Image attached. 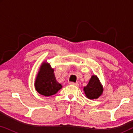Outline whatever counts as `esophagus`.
<instances>
[{"mask_svg": "<svg viewBox=\"0 0 133 133\" xmlns=\"http://www.w3.org/2000/svg\"><path fill=\"white\" fill-rule=\"evenodd\" d=\"M70 85H74V86H76V87L79 86V83H78L77 82H76V83H74V82H70Z\"/></svg>", "mask_w": 133, "mask_h": 133, "instance_id": "obj_1", "label": "esophagus"}]
</instances>
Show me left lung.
Wrapping results in <instances>:
<instances>
[{
  "label": "left lung",
  "mask_w": 133,
  "mask_h": 133,
  "mask_svg": "<svg viewBox=\"0 0 133 133\" xmlns=\"http://www.w3.org/2000/svg\"><path fill=\"white\" fill-rule=\"evenodd\" d=\"M85 94L89 99H97L103 94V87L96 75H92L86 87H83Z\"/></svg>",
  "instance_id": "8db88e82"
}]
</instances>
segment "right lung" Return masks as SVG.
<instances>
[{
	"instance_id": "1",
	"label": "right lung",
	"mask_w": 133,
	"mask_h": 133,
	"mask_svg": "<svg viewBox=\"0 0 133 133\" xmlns=\"http://www.w3.org/2000/svg\"><path fill=\"white\" fill-rule=\"evenodd\" d=\"M54 68L50 63L45 61L42 63L36 76L34 87L37 91L41 95L51 96L57 93L62 87L56 80L54 73Z\"/></svg>"
}]
</instances>
